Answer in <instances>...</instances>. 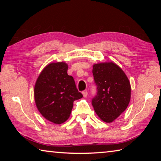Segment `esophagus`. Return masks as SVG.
I'll list each match as a JSON object with an SVG mask.
<instances>
[{
    "label": "esophagus",
    "instance_id": "34e87169",
    "mask_svg": "<svg viewBox=\"0 0 161 161\" xmlns=\"http://www.w3.org/2000/svg\"><path fill=\"white\" fill-rule=\"evenodd\" d=\"M82 94H83L84 97H86L87 95H88V92H87L86 90L83 91V92H82Z\"/></svg>",
    "mask_w": 161,
    "mask_h": 161
}]
</instances>
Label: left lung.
Returning a JSON list of instances; mask_svg holds the SVG:
<instances>
[{
  "label": "left lung",
  "mask_w": 161,
  "mask_h": 161,
  "mask_svg": "<svg viewBox=\"0 0 161 161\" xmlns=\"http://www.w3.org/2000/svg\"><path fill=\"white\" fill-rule=\"evenodd\" d=\"M92 73L98 91L92 99V106L101 120L111 123L129 105L130 81L121 68L112 62L94 64Z\"/></svg>",
  "instance_id": "obj_1"
}]
</instances>
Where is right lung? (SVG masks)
<instances>
[{
    "label": "right lung",
    "mask_w": 161,
    "mask_h": 161,
    "mask_svg": "<svg viewBox=\"0 0 161 161\" xmlns=\"http://www.w3.org/2000/svg\"><path fill=\"white\" fill-rule=\"evenodd\" d=\"M64 62L48 64L38 76L34 98L39 112L47 121L61 124L69 119L74 101L82 98Z\"/></svg>",
    "instance_id": "right-lung-1"
}]
</instances>
